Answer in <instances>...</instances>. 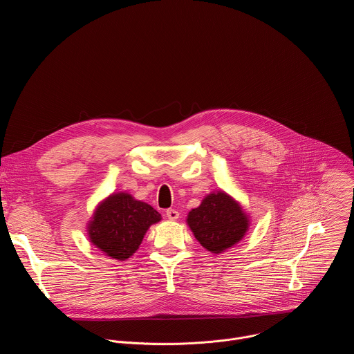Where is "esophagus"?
<instances>
[{
	"label": "esophagus",
	"mask_w": 354,
	"mask_h": 354,
	"mask_svg": "<svg viewBox=\"0 0 354 354\" xmlns=\"http://www.w3.org/2000/svg\"><path fill=\"white\" fill-rule=\"evenodd\" d=\"M165 216H167L171 221H175V220L179 218V212H176V210H174V209H169V210L165 212Z\"/></svg>",
	"instance_id": "obj_1"
}]
</instances>
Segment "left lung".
Returning <instances> with one entry per match:
<instances>
[{"label": "left lung", "mask_w": 354, "mask_h": 354, "mask_svg": "<svg viewBox=\"0 0 354 354\" xmlns=\"http://www.w3.org/2000/svg\"><path fill=\"white\" fill-rule=\"evenodd\" d=\"M186 224L201 246L220 255L245 238L250 216L236 198L218 189L206 194L200 206L187 213Z\"/></svg>", "instance_id": "1"}]
</instances>
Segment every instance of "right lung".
<instances>
[{
	"instance_id": "right-lung-1",
	"label": "right lung",
	"mask_w": 354,
	"mask_h": 354,
	"mask_svg": "<svg viewBox=\"0 0 354 354\" xmlns=\"http://www.w3.org/2000/svg\"><path fill=\"white\" fill-rule=\"evenodd\" d=\"M161 218L145 201L129 192H116L96 205L86 223V235L102 254L122 262L136 254L148 228Z\"/></svg>"
}]
</instances>
